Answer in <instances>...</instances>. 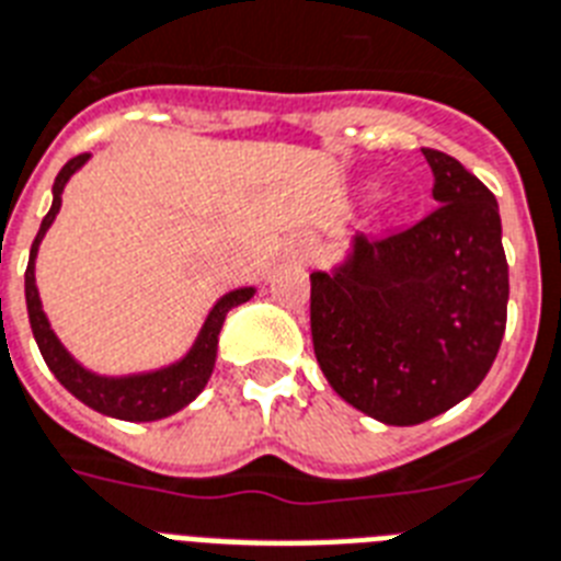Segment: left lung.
<instances>
[{"mask_svg":"<svg viewBox=\"0 0 561 561\" xmlns=\"http://www.w3.org/2000/svg\"><path fill=\"white\" fill-rule=\"evenodd\" d=\"M438 207L311 273L313 354L331 389L389 426L453 409L493 366L507 325L499 202L461 161L423 149Z\"/></svg>","mask_w":561,"mask_h":561,"instance_id":"8db88e82","label":"left lung"}]
</instances>
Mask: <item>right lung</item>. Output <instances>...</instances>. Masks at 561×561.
Here are the masks:
<instances>
[{
	"instance_id": "add662e5",
	"label": "right lung",
	"mask_w": 561,
	"mask_h": 561,
	"mask_svg": "<svg viewBox=\"0 0 561 561\" xmlns=\"http://www.w3.org/2000/svg\"><path fill=\"white\" fill-rule=\"evenodd\" d=\"M85 161H89V152L77 154V158H71V161L59 170V175L54 178L51 209H48V216L43 218L39 233H36L34 244H31L28 271H25V302H28L31 331H34L39 354H43V359L54 371V377H57L59 383L66 386L77 400H83L85 407H91L100 414H108V417H117V421H161V417H170V414H175L178 409H184L186 403H193V400L202 394L209 375H213V366H216L218 334H221L227 311L236 308V305L248 302L250 296L256 294V288H239L221 296V299L213 305V311L207 313L202 331L195 336L193 348L178 359V363H172V366L158 368V371H147V375L126 377H103L80 366V363L62 348V343L57 340L51 325H48V317H45L43 302H39V290H36L34 262L36 250H39V241H43V236L48 233L51 221L57 218L68 178L75 175Z\"/></svg>"
}]
</instances>
